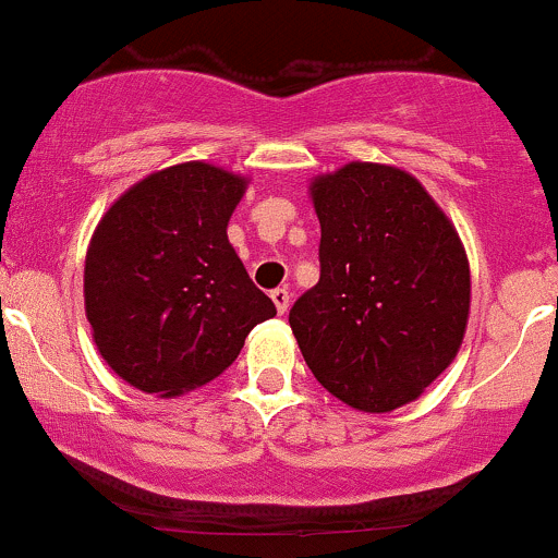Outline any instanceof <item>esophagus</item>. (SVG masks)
<instances>
[{
	"label": "esophagus",
	"instance_id": "34e87169",
	"mask_svg": "<svg viewBox=\"0 0 558 558\" xmlns=\"http://www.w3.org/2000/svg\"><path fill=\"white\" fill-rule=\"evenodd\" d=\"M271 301H274V305H277L279 314H284V311L290 308V301H292L290 290H287V287H277V290L271 292Z\"/></svg>",
	"mask_w": 558,
	"mask_h": 558
}]
</instances>
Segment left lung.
<instances>
[{
  "label": "left lung",
  "instance_id": "1",
  "mask_svg": "<svg viewBox=\"0 0 558 558\" xmlns=\"http://www.w3.org/2000/svg\"><path fill=\"white\" fill-rule=\"evenodd\" d=\"M319 281L290 327L332 397L362 412L415 401L458 356L471 271L452 220L399 167L351 161L311 181Z\"/></svg>",
  "mask_w": 558,
  "mask_h": 558
}]
</instances>
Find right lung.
<instances>
[{"label":"right lung","instance_id":"right-lung-1","mask_svg":"<svg viewBox=\"0 0 558 558\" xmlns=\"http://www.w3.org/2000/svg\"><path fill=\"white\" fill-rule=\"evenodd\" d=\"M247 178L207 161L151 172L100 218L85 257V311L106 364L137 391L181 397L231 367L277 316L229 242Z\"/></svg>","mask_w":558,"mask_h":558}]
</instances>
